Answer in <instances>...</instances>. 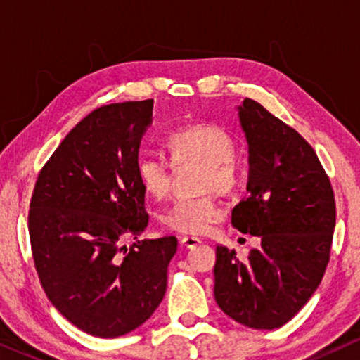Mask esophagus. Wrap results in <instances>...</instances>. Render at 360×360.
I'll use <instances>...</instances> for the list:
<instances>
[{
    "label": "esophagus",
    "mask_w": 360,
    "mask_h": 360,
    "mask_svg": "<svg viewBox=\"0 0 360 360\" xmlns=\"http://www.w3.org/2000/svg\"><path fill=\"white\" fill-rule=\"evenodd\" d=\"M200 243H201V240L198 238H193V236H184V238L180 239L181 248H186V249H193Z\"/></svg>",
    "instance_id": "1"
}]
</instances>
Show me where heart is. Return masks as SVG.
Wrapping results in <instances>:
<instances>
[{
	"instance_id": "1",
	"label": "heart",
	"mask_w": 360,
	"mask_h": 360,
	"mask_svg": "<svg viewBox=\"0 0 360 360\" xmlns=\"http://www.w3.org/2000/svg\"><path fill=\"white\" fill-rule=\"evenodd\" d=\"M167 149L174 164H200L195 191L233 193L239 186V169L236 162V144L228 132L213 124H195L172 132ZM137 179L154 198H162L169 190L170 169L154 155H142L136 164ZM223 218V208L211 193L175 201L162 214V223L181 234H203Z\"/></svg>"
}]
</instances>
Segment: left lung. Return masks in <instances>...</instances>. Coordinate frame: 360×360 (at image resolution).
<instances>
[{"label": "left lung", "instance_id": "1", "mask_svg": "<svg viewBox=\"0 0 360 360\" xmlns=\"http://www.w3.org/2000/svg\"><path fill=\"white\" fill-rule=\"evenodd\" d=\"M249 146L248 198L231 223L260 238L245 260L216 248L214 300L244 326L275 329L288 323L316 292L329 262L336 205L313 147L260 103L238 106Z\"/></svg>", "mask_w": 360, "mask_h": 360}]
</instances>
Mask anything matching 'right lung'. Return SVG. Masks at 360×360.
<instances>
[{"label": "right lung", "instance_id": "add662e5", "mask_svg": "<svg viewBox=\"0 0 360 360\" xmlns=\"http://www.w3.org/2000/svg\"><path fill=\"white\" fill-rule=\"evenodd\" d=\"M152 105L112 103L90 112L34 188L29 236L39 280L62 316L91 336H124L144 324L164 298L176 252L174 236L137 239L149 224L136 164Z\"/></svg>", "mask_w": 360, "mask_h": 360}]
</instances>
